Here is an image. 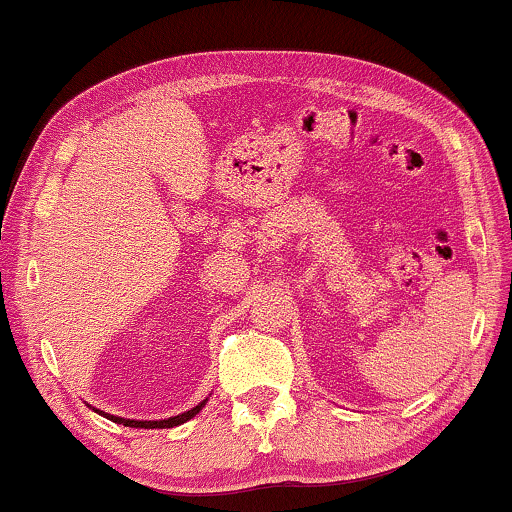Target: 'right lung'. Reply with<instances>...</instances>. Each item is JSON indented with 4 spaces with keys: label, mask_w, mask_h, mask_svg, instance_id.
I'll return each mask as SVG.
<instances>
[{
    "label": "right lung",
    "mask_w": 512,
    "mask_h": 512,
    "mask_svg": "<svg viewBox=\"0 0 512 512\" xmlns=\"http://www.w3.org/2000/svg\"><path fill=\"white\" fill-rule=\"evenodd\" d=\"M202 408H205V401H202L200 405H195V408H191L188 412H181V415L170 417V419H160V422H137V419H123V417H114V415H104V412H100V415H104L116 424L132 426V429H172V426H179V424L188 422V419H193Z\"/></svg>",
    "instance_id": "right-lung-1"
}]
</instances>
